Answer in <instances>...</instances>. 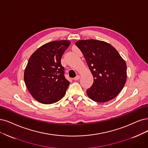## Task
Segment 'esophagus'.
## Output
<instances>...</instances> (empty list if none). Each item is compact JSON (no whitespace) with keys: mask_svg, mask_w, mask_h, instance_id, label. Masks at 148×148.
I'll use <instances>...</instances> for the list:
<instances>
[{"mask_svg":"<svg viewBox=\"0 0 148 148\" xmlns=\"http://www.w3.org/2000/svg\"><path fill=\"white\" fill-rule=\"evenodd\" d=\"M80 75H77V76H76L75 77H74V80H79L80 79Z\"/></svg>","mask_w":148,"mask_h":148,"instance_id":"34e87169","label":"esophagus"}]
</instances>
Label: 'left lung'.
<instances>
[{
    "instance_id": "8db88e82",
    "label": "left lung",
    "mask_w": 148,
    "mask_h": 148,
    "mask_svg": "<svg viewBox=\"0 0 148 148\" xmlns=\"http://www.w3.org/2000/svg\"><path fill=\"white\" fill-rule=\"evenodd\" d=\"M75 45L82 52L94 78L86 94L97 102L113 99L122 90L127 79V66L110 44L96 40H80Z\"/></svg>"
}]
</instances>
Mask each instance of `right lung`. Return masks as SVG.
I'll return each mask as SVG.
<instances>
[{"instance_id":"obj_1","label":"right lung","mask_w":148,"mask_h":148,"mask_svg":"<svg viewBox=\"0 0 148 148\" xmlns=\"http://www.w3.org/2000/svg\"><path fill=\"white\" fill-rule=\"evenodd\" d=\"M70 43L68 40L48 42L30 57L24 79L30 93L37 101L50 104L65 95L70 82L64 77L61 58Z\"/></svg>"}]
</instances>
